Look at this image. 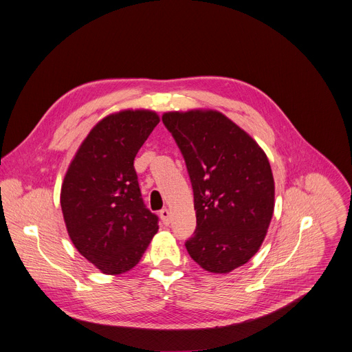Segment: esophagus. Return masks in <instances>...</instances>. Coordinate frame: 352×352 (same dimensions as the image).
<instances>
[{"label":"esophagus","instance_id":"1","mask_svg":"<svg viewBox=\"0 0 352 352\" xmlns=\"http://www.w3.org/2000/svg\"><path fill=\"white\" fill-rule=\"evenodd\" d=\"M159 214H160V219H162V221H164V224L168 226L170 223V210L164 208V210H160Z\"/></svg>","mask_w":352,"mask_h":352}]
</instances>
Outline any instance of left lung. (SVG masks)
Here are the masks:
<instances>
[{
    "label": "left lung",
    "mask_w": 352,
    "mask_h": 352,
    "mask_svg": "<svg viewBox=\"0 0 352 352\" xmlns=\"http://www.w3.org/2000/svg\"><path fill=\"white\" fill-rule=\"evenodd\" d=\"M190 176L197 227L186 242L211 274H230L261 248L275 210V180L263 149L223 113L206 108L162 116Z\"/></svg>",
    "instance_id": "8db88e82"
}]
</instances>
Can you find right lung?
Segmentation results:
<instances>
[{
	"label": "right lung",
	"mask_w": 352,
	"mask_h": 352,
	"mask_svg": "<svg viewBox=\"0 0 352 352\" xmlns=\"http://www.w3.org/2000/svg\"><path fill=\"white\" fill-rule=\"evenodd\" d=\"M159 116L121 110L100 120L66 170L60 207L74 248L104 275H121L141 261L157 217L142 201L133 159Z\"/></svg>",
	"instance_id": "add662e5"
}]
</instances>
